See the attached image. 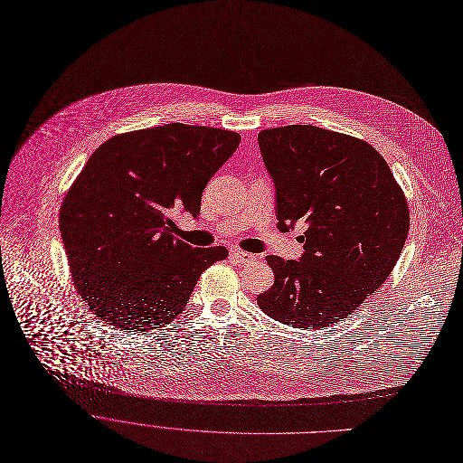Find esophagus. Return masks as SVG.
<instances>
[{
    "label": "esophagus",
    "mask_w": 463,
    "mask_h": 463,
    "mask_svg": "<svg viewBox=\"0 0 463 463\" xmlns=\"http://www.w3.org/2000/svg\"><path fill=\"white\" fill-rule=\"evenodd\" d=\"M232 259L239 264H248V262H253L257 257L253 253H248V251H241V250H233L232 251Z\"/></svg>",
    "instance_id": "esophagus-1"
}]
</instances>
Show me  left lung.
Here are the masks:
<instances>
[{
  "mask_svg": "<svg viewBox=\"0 0 463 463\" xmlns=\"http://www.w3.org/2000/svg\"><path fill=\"white\" fill-rule=\"evenodd\" d=\"M279 230L305 219L299 260L268 255L275 281L257 298L271 319L325 328L357 310L394 269L411 224L385 158L364 140L316 126L259 133Z\"/></svg>",
  "mask_w": 463,
  "mask_h": 463,
  "instance_id": "8db88e82",
  "label": "left lung"
}]
</instances>
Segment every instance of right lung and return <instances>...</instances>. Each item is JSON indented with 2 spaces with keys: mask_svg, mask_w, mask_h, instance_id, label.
<instances>
[{
  "mask_svg": "<svg viewBox=\"0 0 463 463\" xmlns=\"http://www.w3.org/2000/svg\"><path fill=\"white\" fill-rule=\"evenodd\" d=\"M239 133L186 124L115 135L90 155L60 208L74 290L120 330L169 325L224 246L173 237L169 213L194 217L208 180L233 155Z\"/></svg>",
  "mask_w": 463,
  "mask_h": 463,
  "instance_id": "obj_1",
  "label": "right lung"
}]
</instances>
